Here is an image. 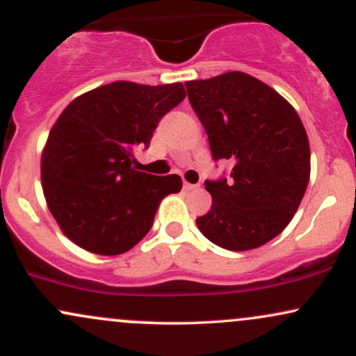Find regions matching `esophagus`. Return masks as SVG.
Listing matches in <instances>:
<instances>
[{"mask_svg":"<svg viewBox=\"0 0 356 356\" xmlns=\"http://www.w3.org/2000/svg\"><path fill=\"white\" fill-rule=\"evenodd\" d=\"M195 187H199V186H195V184L184 182V189H186V191H192V189H195Z\"/></svg>","mask_w":356,"mask_h":356,"instance_id":"34e87169","label":"esophagus"}]
</instances>
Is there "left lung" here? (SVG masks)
Instances as JSON below:
<instances>
[{
	"label": "left lung",
	"mask_w": 356,
	"mask_h": 356,
	"mask_svg": "<svg viewBox=\"0 0 356 356\" xmlns=\"http://www.w3.org/2000/svg\"><path fill=\"white\" fill-rule=\"evenodd\" d=\"M214 161L231 177L206 181L207 214L195 219L216 246L248 251L276 238L300 207L309 181V142L301 118L276 90L243 72L186 81Z\"/></svg>",
	"instance_id": "1"
}]
</instances>
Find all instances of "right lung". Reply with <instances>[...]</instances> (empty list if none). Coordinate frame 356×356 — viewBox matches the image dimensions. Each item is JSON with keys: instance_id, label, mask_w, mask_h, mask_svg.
I'll use <instances>...</instances> for the list:
<instances>
[{"instance_id": "obj_1", "label": "right lung", "mask_w": 356, "mask_h": 356, "mask_svg": "<svg viewBox=\"0 0 356 356\" xmlns=\"http://www.w3.org/2000/svg\"><path fill=\"white\" fill-rule=\"evenodd\" d=\"M186 99L182 83L113 81L70 102L42 154L48 209L76 246L102 256L132 249L152 227L159 204L182 189L177 174L136 170L159 120Z\"/></svg>"}]
</instances>
